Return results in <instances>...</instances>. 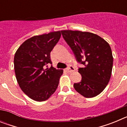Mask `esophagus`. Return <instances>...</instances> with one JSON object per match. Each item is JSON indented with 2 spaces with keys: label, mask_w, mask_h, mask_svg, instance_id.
<instances>
[{
  "label": "esophagus",
  "mask_w": 127,
  "mask_h": 127,
  "mask_svg": "<svg viewBox=\"0 0 127 127\" xmlns=\"http://www.w3.org/2000/svg\"><path fill=\"white\" fill-rule=\"evenodd\" d=\"M65 70H67L68 72H72L74 71L75 69H74V67H72V66H70V67L66 68Z\"/></svg>",
  "instance_id": "1"
}]
</instances>
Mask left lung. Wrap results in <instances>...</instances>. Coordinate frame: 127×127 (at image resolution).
<instances>
[{"label":"left lung","instance_id":"left-lung-1","mask_svg":"<svg viewBox=\"0 0 127 127\" xmlns=\"http://www.w3.org/2000/svg\"><path fill=\"white\" fill-rule=\"evenodd\" d=\"M61 33L77 62L84 65L78 69L81 81L74 84V88L86 98L97 96L105 89L111 76L113 57L109 44L90 32L62 30Z\"/></svg>","mask_w":127,"mask_h":127}]
</instances>
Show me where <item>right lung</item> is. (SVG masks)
<instances>
[{"mask_svg":"<svg viewBox=\"0 0 127 127\" xmlns=\"http://www.w3.org/2000/svg\"><path fill=\"white\" fill-rule=\"evenodd\" d=\"M60 37V31L35 35L25 41L15 53L14 72L19 86L35 101L46 100L58 86L63 70L52 65L48 68V65L52 64L50 53Z\"/></svg>","mask_w":127,"mask_h":127,"instance_id":"add662e5","label":"right lung"}]
</instances>
